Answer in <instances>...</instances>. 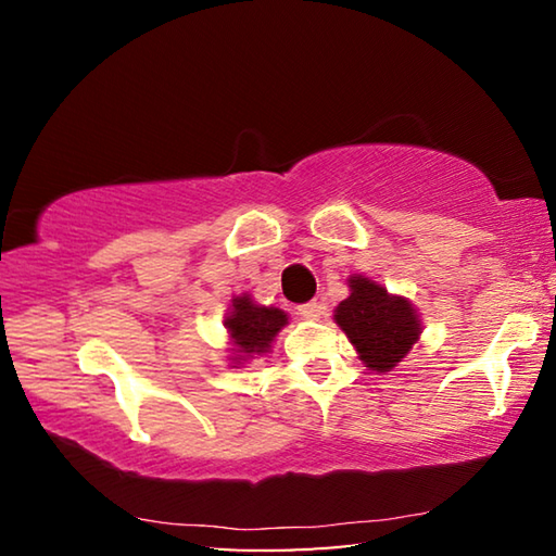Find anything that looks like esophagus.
<instances>
[{"mask_svg": "<svg viewBox=\"0 0 556 556\" xmlns=\"http://www.w3.org/2000/svg\"><path fill=\"white\" fill-rule=\"evenodd\" d=\"M299 314L304 318H312V321H316V318H321V314H324V304H321V301H308V304L299 306Z\"/></svg>", "mask_w": 556, "mask_h": 556, "instance_id": "esophagus-1", "label": "esophagus"}]
</instances>
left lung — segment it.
Returning <instances> with one entry per match:
<instances>
[{
  "label": "left lung",
  "instance_id": "obj_1",
  "mask_svg": "<svg viewBox=\"0 0 556 556\" xmlns=\"http://www.w3.org/2000/svg\"><path fill=\"white\" fill-rule=\"evenodd\" d=\"M348 287L351 296L336 306V324L355 345L365 368L390 372L419 341L421 321L417 308L363 275L348 279Z\"/></svg>",
  "mask_w": 556,
  "mask_h": 556
}]
</instances>
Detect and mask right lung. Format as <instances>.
I'll list each match as a JSON object with an SVG mask.
<instances>
[{"instance_id":"obj_1","label":"right lung","mask_w":556,"mask_h":556,"mask_svg":"<svg viewBox=\"0 0 556 556\" xmlns=\"http://www.w3.org/2000/svg\"><path fill=\"white\" fill-rule=\"evenodd\" d=\"M289 324L287 314L275 306H260L250 294L235 296L230 314L225 316V328L232 341V368L252 361L255 355L269 353L275 336Z\"/></svg>"}]
</instances>
